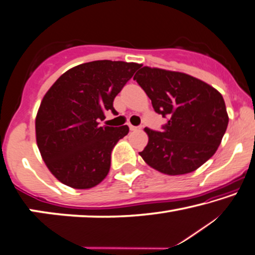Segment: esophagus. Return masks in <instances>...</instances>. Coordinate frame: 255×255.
Returning <instances> with one entry per match:
<instances>
[{
	"label": "esophagus",
	"mask_w": 255,
	"mask_h": 255,
	"mask_svg": "<svg viewBox=\"0 0 255 255\" xmlns=\"http://www.w3.org/2000/svg\"><path fill=\"white\" fill-rule=\"evenodd\" d=\"M129 129H130L131 131H134V130H137V129H140V127H135V126H131V125H129Z\"/></svg>",
	"instance_id": "obj_1"
}]
</instances>
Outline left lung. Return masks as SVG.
Instances as JSON below:
<instances>
[{"mask_svg":"<svg viewBox=\"0 0 255 255\" xmlns=\"http://www.w3.org/2000/svg\"><path fill=\"white\" fill-rule=\"evenodd\" d=\"M158 115L167 119L162 130L145 128L147 145L139 155L167 175L191 173L205 164L227 130L226 103L218 90L181 72L144 66L135 74Z\"/></svg>","mask_w":255,"mask_h":255,"instance_id":"obj_1","label":"left lung"}]
</instances>
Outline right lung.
Masks as SVG:
<instances>
[{
  "mask_svg": "<svg viewBox=\"0 0 255 255\" xmlns=\"http://www.w3.org/2000/svg\"><path fill=\"white\" fill-rule=\"evenodd\" d=\"M139 68L136 63L95 60L65 72L41 102L36 143L57 180L74 189L101 183L111 166V152L128 126L101 127L104 112L117 115L113 101Z\"/></svg>",
  "mask_w": 255,
  "mask_h": 255,
  "instance_id": "obj_1",
  "label": "right lung"
}]
</instances>
